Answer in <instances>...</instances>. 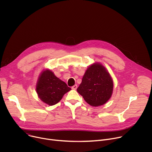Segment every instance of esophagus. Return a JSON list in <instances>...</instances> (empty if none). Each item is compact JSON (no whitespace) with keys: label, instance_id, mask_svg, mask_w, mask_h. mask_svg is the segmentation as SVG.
<instances>
[{"label":"esophagus","instance_id":"34e87169","mask_svg":"<svg viewBox=\"0 0 152 152\" xmlns=\"http://www.w3.org/2000/svg\"><path fill=\"white\" fill-rule=\"evenodd\" d=\"M77 88V85H73V86H72V88L73 90H76Z\"/></svg>","mask_w":152,"mask_h":152}]
</instances>
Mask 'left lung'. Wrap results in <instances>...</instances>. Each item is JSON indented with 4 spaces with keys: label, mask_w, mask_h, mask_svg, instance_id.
<instances>
[{
    "label": "left lung",
    "mask_w": 152,
    "mask_h": 152,
    "mask_svg": "<svg viewBox=\"0 0 152 152\" xmlns=\"http://www.w3.org/2000/svg\"><path fill=\"white\" fill-rule=\"evenodd\" d=\"M113 91V81L110 73L100 64H94L85 73L77 91L93 106L104 104Z\"/></svg>",
    "instance_id": "8db88e82"
}]
</instances>
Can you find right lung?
<instances>
[{"label": "right lung", "mask_w": 152, "mask_h": 152, "mask_svg": "<svg viewBox=\"0 0 152 152\" xmlns=\"http://www.w3.org/2000/svg\"><path fill=\"white\" fill-rule=\"evenodd\" d=\"M70 90L66 83L49 70L41 74L36 86V91L39 99L50 106L59 102L63 96Z\"/></svg>", "instance_id": "right-lung-1"}]
</instances>
